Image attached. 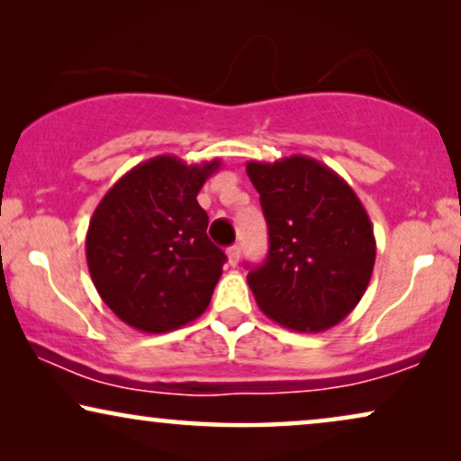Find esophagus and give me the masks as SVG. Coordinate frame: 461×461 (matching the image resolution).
<instances>
[{"label":"esophagus","mask_w":461,"mask_h":461,"mask_svg":"<svg viewBox=\"0 0 461 461\" xmlns=\"http://www.w3.org/2000/svg\"><path fill=\"white\" fill-rule=\"evenodd\" d=\"M226 254H229L230 267H237L239 258H241V248H239V245H232V248H229V251H226Z\"/></svg>","instance_id":"1"}]
</instances>
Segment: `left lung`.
<instances>
[{
  "instance_id": "8db88e82",
  "label": "left lung",
  "mask_w": 461,
  "mask_h": 461,
  "mask_svg": "<svg viewBox=\"0 0 461 461\" xmlns=\"http://www.w3.org/2000/svg\"><path fill=\"white\" fill-rule=\"evenodd\" d=\"M268 224L267 262L248 275L260 311L285 330L319 333L348 317L375 264L374 224L342 176L312 157L249 161Z\"/></svg>"
}]
</instances>
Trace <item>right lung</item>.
I'll list each match as a JSON object with an SVG mask.
<instances>
[{
    "mask_svg": "<svg viewBox=\"0 0 461 461\" xmlns=\"http://www.w3.org/2000/svg\"><path fill=\"white\" fill-rule=\"evenodd\" d=\"M220 166L157 155L123 174L94 210L86 235L94 287L134 330H178L210 306L226 256L207 237L197 194Z\"/></svg>",
    "mask_w": 461,
    "mask_h": 461,
    "instance_id": "right-lung-1",
    "label": "right lung"
}]
</instances>
